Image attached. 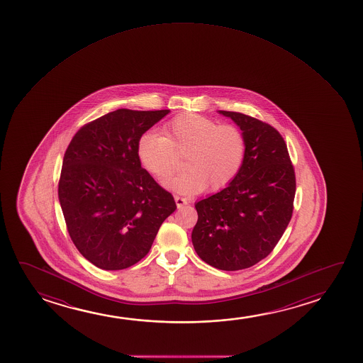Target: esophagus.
I'll list each match as a JSON object with an SVG mask.
<instances>
[{
    "mask_svg": "<svg viewBox=\"0 0 363 363\" xmlns=\"http://www.w3.org/2000/svg\"><path fill=\"white\" fill-rule=\"evenodd\" d=\"M174 202H176L179 208H182L184 206L189 203V201H187V199H182V197H179V196H174Z\"/></svg>",
    "mask_w": 363,
    "mask_h": 363,
    "instance_id": "34e87169",
    "label": "esophagus"
}]
</instances>
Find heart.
<instances>
[{
	"instance_id": "heart-1",
	"label": "heart",
	"mask_w": 363,
	"mask_h": 363,
	"mask_svg": "<svg viewBox=\"0 0 363 363\" xmlns=\"http://www.w3.org/2000/svg\"><path fill=\"white\" fill-rule=\"evenodd\" d=\"M136 151L143 167L157 179L169 177L177 166L176 155H184V171L162 184L179 194H194L206 187L219 191L235 179L245 157V139L234 125L184 114L164 124L160 135H141Z\"/></svg>"
}]
</instances>
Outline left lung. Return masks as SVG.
<instances>
[{
  "mask_svg": "<svg viewBox=\"0 0 363 363\" xmlns=\"http://www.w3.org/2000/svg\"><path fill=\"white\" fill-rule=\"evenodd\" d=\"M218 113L242 130L245 157L225 189L194 204L199 220L192 243L203 262L234 272L272 253L291 219L296 182L278 130L242 113Z\"/></svg>",
  "mask_w": 363,
  "mask_h": 363,
  "instance_id": "left-lung-1",
  "label": "left lung"
}]
</instances>
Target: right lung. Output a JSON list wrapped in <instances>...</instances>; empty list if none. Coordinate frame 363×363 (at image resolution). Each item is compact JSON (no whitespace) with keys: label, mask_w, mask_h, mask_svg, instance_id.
<instances>
[{"label":"right lung","mask_w":363,"mask_h":363,"mask_svg":"<svg viewBox=\"0 0 363 363\" xmlns=\"http://www.w3.org/2000/svg\"><path fill=\"white\" fill-rule=\"evenodd\" d=\"M169 110L118 109L84 125L65 151L58 197L77 249L104 270L149 253L176 209L172 194L141 167L138 141Z\"/></svg>","instance_id":"1"}]
</instances>
